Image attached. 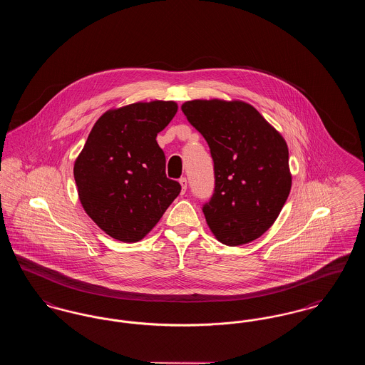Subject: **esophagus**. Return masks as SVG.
Returning <instances> with one entry per match:
<instances>
[{
  "instance_id": "1",
  "label": "esophagus",
  "mask_w": 365,
  "mask_h": 365,
  "mask_svg": "<svg viewBox=\"0 0 365 365\" xmlns=\"http://www.w3.org/2000/svg\"><path fill=\"white\" fill-rule=\"evenodd\" d=\"M179 183H180V186H182V194H185L186 189H187V179H186V178H180V179H179Z\"/></svg>"
}]
</instances>
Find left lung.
I'll list each match as a JSON object with an SVG mask.
<instances>
[{
    "label": "left lung",
    "instance_id": "left-lung-1",
    "mask_svg": "<svg viewBox=\"0 0 365 365\" xmlns=\"http://www.w3.org/2000/svg\"><path fill=\"white\" fill-rule=\"evenodd\" d=\"M208 142L215 192L202 208L219 242H252L275 223L292 189L287 143L245 101L192 100L182 105Z\"/></svg>",
    "mask_w": 365,
    "mask_h": 365
}]
</instances>
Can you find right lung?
<instances>
[{"mask_svg": "<svg viewBox=\"0 0 365 365\" xmlns=\"http://www.w3.org/2000/svg\"><path fill=\"white\" fill-rule=\"evenodd\" d=\"M178 112L174 101L135 103L106 110L73 164L81 204L109 237L138 242L180 192L165 175L156 137Z\"/></svg>", "mask_w": 365, "mask_h": 365, "instance_id": "right-lung-1", "label": "right lung"}]
</instances>
